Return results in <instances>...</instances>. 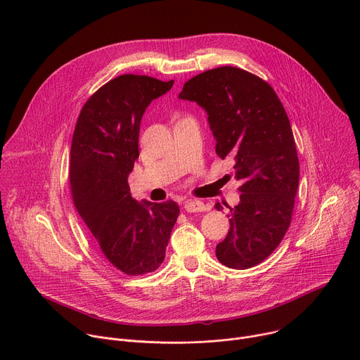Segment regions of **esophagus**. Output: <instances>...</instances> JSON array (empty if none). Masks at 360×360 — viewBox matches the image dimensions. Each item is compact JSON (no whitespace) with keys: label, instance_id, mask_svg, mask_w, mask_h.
I'll use <instances>...</instances> for the list:
<instances>
[{"label":"esophagus","instance_id":"34e87169","mask_svg":"<svg viewBox=\"0 0 360 360\" xmlns=\"http://www.w3.org/2000/svg\"><path fill=\"white\" fill-rule=\"evenodd\" d=\"M184 208L188 212H200V211L208 210V205L204 204L202 201H198V200H188V201H185Z\"/></svg>","mask_w":360,"mask_h":360}]
</instances>
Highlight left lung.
Instances as JSON below:
<instances>
[{
	"mask_svg": "<svg viewBox=\"0 0 360 360\" xmlns=\"http://www.w3.org/2000/svg\"><path fill=\"white\" fill-rule=\"evenodd\" d=\"M179 98L207 111L215 153L234 159V178L242 181L240 202L229 207L230 229L215 256L233 269L256 266L291 224L300 162L288 115L268 82L234 66L191 78Z\"/></svg>",
	"mask_w": 360,
	"mask_h": 360,
	"instance_id": "left-lung-1",
	"label": "left lung"
}]
</instances>
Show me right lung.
Masks as SVG:
<instances>
[{"instance_id":"right-lung-1","label":"right lung","mask_w":360,"mask_h":360,"mask_svg":"<svg viewBox=\"0 0 360 360\" xmlns=\"http://www.w3.org/2000/svg\"><path fill=\"white\" fill-rule=\"evenodd\" d=\"M174 81L122 75L85 103L70 146L69 182L81 219L112 266L130 276L156 271L179 215L175 201L137 202L127 178L139 158L140 122Z\"/></svg>"}]
</instances>
